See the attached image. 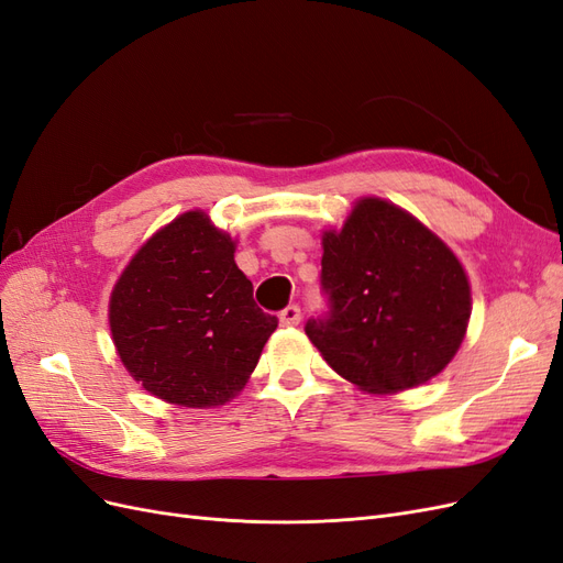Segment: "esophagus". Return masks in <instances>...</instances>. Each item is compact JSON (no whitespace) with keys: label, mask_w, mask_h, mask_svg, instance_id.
Segmentation results:
<instances>
[{"label":"esophagus","mask_w":563,"mask_h":563,"mask_svg":"<svg viewBox=\"0 0 563 563\" xmlns=\"http://www.w3.org/2000/svg\"><path fill=\"white\" fill-rule=\"evenodd\" d=\"M279 319L284 327H298L300 319H302V312L298 305H286V308L279 312Z\"/></svg>","instance_id":"1"}]
</instances>
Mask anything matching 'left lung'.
<instances>
[{
  "mask_svg": "<svg viewBox=\"0 0 563 563\" xmlns=\"http://www.w3.org/2000/svg\"><path fill=\"white\" fill-rule=\"evenodd\" d=\"M321 291L327 312L305 333L335 373L376 395L444 371L472 312L451 249L383 199H362L343 230L323 234Z\"/></svg>",
  "mask_w": 563,
  "mask_h": 563,
  "instance_id": "1",
  "label": "left lung"
}]
</instances>
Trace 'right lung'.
<instances>
[{"label":"right lung","instance_id":"1","mask_svg":"<svg viewBox=\"0 0 563 563\" xmlns=\"http://www.w3.org/2000/svg\"><path fill=\"white\" fill-rule=\"evenodd\" d=\"M279 319L253 300L234 242L187 211L133 255L110 298V331L150 395L203 408L246 383Z\"/></svg>","mask_w":563,"mask_h":563}]
</instances>
